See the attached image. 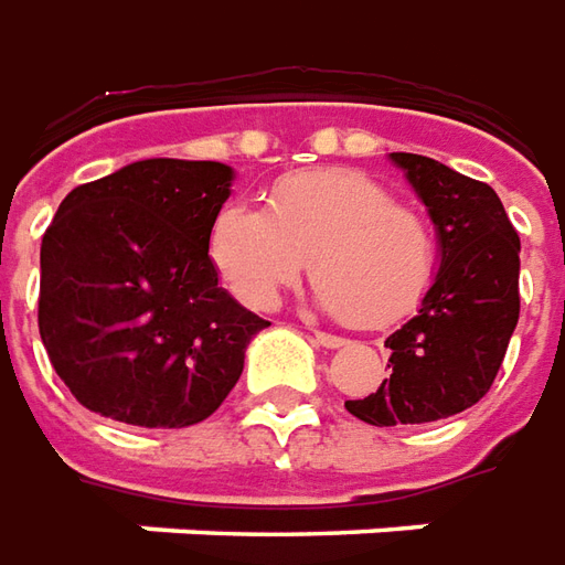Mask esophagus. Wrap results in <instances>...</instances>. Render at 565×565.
Returning a JSON list of instances; mask_svg holds the SVG:
<instances>
[{"mask_svg":"<svg viewBox=\"0 0 565 565\" xmlns=\"http://www.w3.org/2000/svg\"><path fill=\"white\" fill-rule=\"evenodd\" d=\"M313 340L319 347H326V350H338V347L347 343V340L338 338V334H326V331H313Z\"/></svg>","mask_w":565,"mask_h":565,"instance_id":"obj_1","label":"esophagus"}]
</instances>
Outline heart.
Wrapping results in <instances>:
<instances>
[{
	"instance_id": "1",
	"label": "heart",
	"mask_w": 565,
	"mask_h": 565,
	"mask_svg": "<svg viewBox=\"0 0 565 565\" xmlns=\"http://www.w3.org/2000/svg\"><path fill=\"white\" fill-rule=\"evenodd\" d=\"M210 258L234 298L270 310L310 267L313 301L353 326L386 328L411 316L438 270L429 222L398 206L355 170H313L282 179L267 210L234 200L215 215Z\"/></svg>"
}]
</instances>
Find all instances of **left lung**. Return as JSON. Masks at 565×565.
<instances>
[{
  "label": "left lung",
  "mask_w": 565,
  "mask_h": 565,
  "mask_svg": "<svg viewBox=\"0 0 565 565\" xmlns=\"http://www.w3.org/2000/svg\"><path fill=\"white\" fill-rule=\"evenodd\" d=\"M390 161L429 212L438 274L386 338L390 380L347 411L371 426H419L462 414L493 386L520 316V237L490 185L423 154Z\"/></svg>",
  "instance_id": "obj_1"
}]
</instances>
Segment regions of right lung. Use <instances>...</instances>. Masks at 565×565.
<instances>
[{
    "instance_id": "add662e5",
    "label": "right lung",
    "mask_w": 565,
    "mask_h": 565,
    "mask_svg": "<svg viewBox=\"0 0 565 565\" xmlns=\"http://www.w3.org/2000/svg\"><path fill=\"white\" fill-rule=\"evenodd\" d=\"M218 161L148 158L72 188L42 237L39 331L78 402L185 429L237 386L267 328L218 282L210 231L234 188Z\"/></svg>"
}]
</instances>
